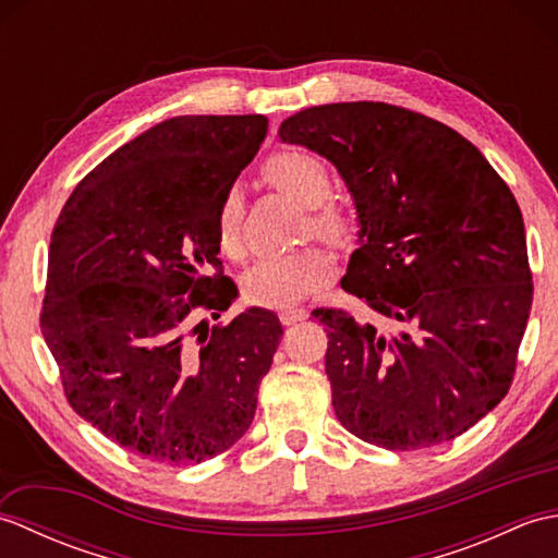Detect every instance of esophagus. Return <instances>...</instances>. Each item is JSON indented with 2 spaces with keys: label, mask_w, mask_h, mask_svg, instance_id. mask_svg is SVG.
Here are the masks:
<instances>
[{
  "label": "esophagus",
  "mask_w": 558,
  "mask_h": 558,
  "mask_svg": "<svg viewBox=\"0 0 558 558\" xmlns=\"http://www.w3.org/2000/svg\"><path fill=\"white\" fill-rule=\"evenodd\" d=\"M278 318H280L282 326H292V324H298V322H304L306 312L298 310V306H288V310H280Z\"/></svg>",
  "instance_id": "esophagus-1"
}]
</instances>
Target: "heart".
I'll return each mask as SVG.
<instances>
[{
	"label": "heart",
	"mask_w": 558,
	"mask_h": 558,
	"mask_svg": "<svg viewBox=\"0 0 558 558\" xmlns=\"http://www.w3.org/2000/svg\"><path fill=\"white\" fill-rule=\"evenodd\" d=\"M264 177L280 194L310 208L306 234H318L330 242H350L354 234L352 213L330 198L333 180L322 156L302 148L272 153L264 162ZM216 234L225 254H244V194L230 186L216 210ZM336 258L326 246H304L300 252L266 256L248 266L242 278L244 298L260 306H290L322 290L333 278Z\"/></svg>",
	"instance_id": "b5f03b06"
}]
</instances>
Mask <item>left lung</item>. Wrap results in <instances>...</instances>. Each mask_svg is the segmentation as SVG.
I'll use <instances>...</instances> for the list:
<instances>
[{
  "instance_id": "1",
  "label": "left lung",
  "mask_w": 558,
  "mask_h": 558,
  "mask_svg": "<svg viewBox=\"0 0 558 558\" xmlns=\"http://www.w3.org/2000/svg\"><path fill=\"white\" fill-rule=\"evenodd\" d=\"M278 136L336 165L362 225L340 286L376 318L312 312L336 417L388 450L468 432L511 388L532 306L511 189L468 138L398 105H318Z\"/></svg>"
}]
</instances>
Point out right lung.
I'll list each match as a JSON object with an SVG mask.
<instances>
[{
  "mask_svg": "<svg viewBox=\"0 0 558 558\" xmlns=\"http://www.w3.org/2000/svg\"><path fill=\"white\" fill-rule=\"evenodd\" d=\"M266 132L264 114L172 117L83 177L54 222L40 330L64 396L160 465H196L240 441L282 338L278 316L256 306L196 324L236 298L216 210Z\"/></svg>",
  "mask_w": 558,
  "mask_h": 558,
  "instance_id": "1",
  "label": "right lung"
}]
</instances>
